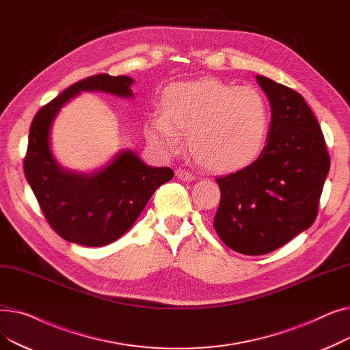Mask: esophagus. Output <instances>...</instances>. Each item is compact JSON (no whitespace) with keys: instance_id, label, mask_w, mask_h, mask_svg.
I'll return each mask as SVG.
<instances>
[{"instance_id":"esophagus-1","label":"esophagus","mask_w":350,"mask_h":350,"mask_svg":"<svg viewBox=\"0 0 350 350\" xmlns=\"http://www.w3.org/2000/svg\"><path fill=\"white\" fill-rule=\"evenodd\" d=\"M176 177L180 178V180H183V181H193V180L196 178L194 174H191V173L187 172V170H183V169H177V170H176Z\"/></svg>"}]
</instances>
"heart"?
<instances>
[{"mask_svg":"<svg viewBox=\"0 0 350 350\" xmlns=\"http://www.w3.org/2000/svg\"><path fill=\"white\" fill-rule=\"evenodd\" d=\"M271 107L260 89L215 78L178 82L164 90L163 115L146 136L164 153L180 149L189 135L194 159L215 173L243 172L258 161L271 135Z\"/></svg>","mask_w":350,"mask_h":350,"instance_id":"heart-1","label":"heart"}]
</instances>
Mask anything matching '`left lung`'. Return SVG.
<instances>
[{
    "instance_id": "obj_1",
    "label": "left lung",
    "mask_w": 350,
    "mask_h": 350,
    "mask_svg": "<svg viewBox=\"0 0 350 350\" xmlns=\"http://www.w3.org/2000/svg\"><path fill=\"white\" fill-rule=\"evenodd\" d=\"M271 105V135L251 167L218 177L214 228L231 250L262 255L314 224L330 167L321 126L293 89L256 77Z\"/></svg>"
}]
</instances>
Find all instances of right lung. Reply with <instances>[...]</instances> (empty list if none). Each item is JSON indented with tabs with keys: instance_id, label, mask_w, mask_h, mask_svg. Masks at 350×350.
<instances>
[{
	"instance_id": "1",
	"label": "right lung",
	"mask_w": 350,
	"mask_h": 350,
	"mask_svg": "<svg viewBox=\"0 0 350 350\" xmlns=\"http://www.w3.org/2000/svg\"><path fill=\"white\" fill-rule=\"evenodd\" d=\"M133 79L107 73L65 89L35 115L24 159V173L53 231L85 247H103L131 228L153 193L173 178L170 167L147 165L133 150L119 152L92 173L66 170L51 152V127L61 107L81 92L132 98Z\"/></svg>"
}]
</instances>
